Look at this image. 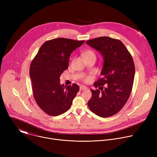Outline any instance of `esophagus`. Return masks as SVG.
<instances>
[{
	"label": "esophagus",
	"mask_w": 157,
	"mask_h": 157,
	"mask_svg": "<svg viewBox=\"0 0 157 157\" xmlns=\"http://www.w3.org/2000/svg\"><path fill=\"white\" fill-rule=\"evenodd\" d=\"M87 89V87H86L85 86H81L80 87H79V89L80 91H82V90H86V89Z\"/></svg>",
	"instance_id": "34e87169"
}]
</instances>
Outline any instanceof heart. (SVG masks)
I'll return each mask as SVG.
<instances>
[{"label":"heart","instance_id":"1","mask_svg":"<svg viewBox=\"0 0 157 157\" xmlns=\"http://www.w3.org/2000/svg\"><path fill=\"white\" fill-rule=\"evenodd\" d=\"M82 56L83 58H87V57H96V55L94 53V52L91 50H86L85 51L83 54H82ZM82 80L87 82L89 80V79H90V78H89V76H83L82 77Z\"/></svg>","mask_w":157,"mask_h":157}]
</instances>
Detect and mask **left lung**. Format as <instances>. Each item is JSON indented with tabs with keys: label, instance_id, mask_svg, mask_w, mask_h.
Here are the masks:
<instances>
[{
	"label": "left lung",
	"instance_id": "8db88e82",
	"mask_svg": "<svg viewBox=\"0 0 157 157\" xmlns=\"http://www.w3.org/2000/svg\"><path fill=\"white\" fill-rule=\"evenodd\" d=\"M86 43L98 50L104 59L101 77L94 83L99 89H91L92 97L88 107L98 116H113L122 109L132 91L135 76L132 56L117 39L101 36Z\"/></svg>",
	"mask_w": 157,
	"mask_h": 157
}]
</instances>
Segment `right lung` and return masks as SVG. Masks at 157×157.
<instances>
[{
  "instance_id": "obj_1",
  "label": "right lung",
  "mask_w": 157,
  "mask_h": 157,
  "mask_svg": "<svg viewBox=\"0 0 157 157\" xmlns=\"http://www.w3.org/2000/svg\"><path fill=\"white\" fill-rule=\"evenodd\" d=\"M84 42L64 38L48 40L31 63L30 77L34 99L49 116H59L68 110L79 90L76 84L61 85L59 78L68 68L71 53Z\"/></svg>"
}]
</instances>
